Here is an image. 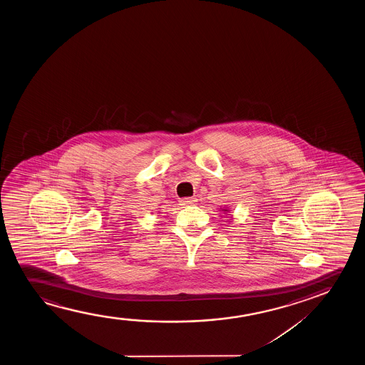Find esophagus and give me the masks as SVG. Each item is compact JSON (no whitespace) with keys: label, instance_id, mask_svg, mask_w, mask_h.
I'll return each instance as SVG.
<instances>
[{"label":"esophagus","instance_id":"34e87169","mask_svg":"<svg viewBox=\"0 0 365 365\" xmlns=\"http://www.w3.org/2000/svg\"><path fill=\"white\" fill-rule=\"evenodd\" d=\"M197 200L195 198H183L180 200V205H195Z\"/></svg>","mask_w":365,"mask_h":365}]
</instances>
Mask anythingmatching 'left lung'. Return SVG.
<instances>
[{"instance_id":"1","label":"left lung","mask_w":365,"mask_h":365,"mask_svg":"<svg viewBox=\"0 0 365 365\" xmlns=\"http://www.w3.org/2000/svg\"><path fill=\"white\" fill-rule=\"evenodd\" d=\"M220 210H222V212H223L225 215H227V213H230V210H228V208H225V207H223V208H220Z\"/></svg>"}]
</instances>
